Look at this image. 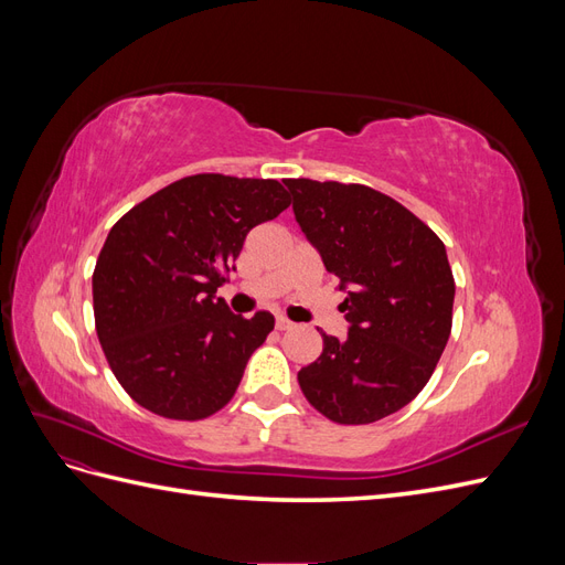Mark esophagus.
Wrapping results in <instances>:
<instances>
[{"label": "esophagus", "instance_id": "obj_1", "mask_svg": "<svg viewBox=\"0 0 565 565\" xmlns=\"http://www.w3.org/2000/svg\"><path fill=\"white\" fill-rule=\"evenodd\" d=\"M292 324H295V322L287 320L285 316H278V318H276V328H278V330H289V328H292Z\"/></svg>", "mask_w": 565, "mask_h": 565}]
</instances>
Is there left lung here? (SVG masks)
<instances>
[{
  "label": "left lung",
  "instance_id": "1",
  "mask_svg": "<svg viewBox=\"0 0 565 565\" xmlns=\"http://www.w3.org/2000/svg\"><path fill=\"white\" fill-rule=\"evenodd\" d=\"M292 210L339 278L349 337L322 332L318 361L297 380L320 415L372 424L431 380L452 330L455 278L446 245L401 202L361 183L287 179Z\"/></svg>",
  "mask_w": 565,
  "mask_h": 565
}]
</instances>
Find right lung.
I'll list each match as a JSON object with an SVG mask.
<instances>
[{"mask_svg": "<svg viewBox=\"0 0 565 565\" xmlns=\"http://www.w3.org/2000/svg\"><path fill=\"white\" fill-rule=\"evenodd\" d=\"M273 179L195 174L169 183L110 228L94 268L96 334L141 407L195 422L237 391L273 316L228 311L216 289L247 233L289 207Z\"/></svg>", "mask_w": 565, "mask_h": 565, "instance_id": "right-lung-1", "label": "right lung"}]
</instances>
